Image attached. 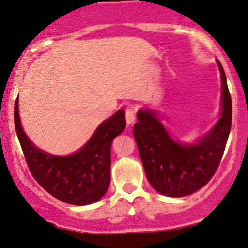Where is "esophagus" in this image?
Returning <instances> with one entry per match:
<instances>
[{
	"label": "esophagus",
	"instance_id": "1",
	"mask_svg": "<svg viewBox=\"0 0 248 248\" xmlns=\"http://www.w3.org/2000/svg\"><path fill=\"white\" fill-rule=\"evenodd\" d=\"M125 119H126V124L131 125L136 121V112L133 109H127L125 113Z\"/></svg>",
	"mask_w": 248,
	"mask_h": 248
}]
</instances>
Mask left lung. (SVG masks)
<instances>
[{
  "label": "left lung",
  "instance_id": "left-lung-1",
  "mask_svg": "<svg viewBox=\"0 0 248 248\" xmlns=\"http://www.w3.org/2000/svg\"><path fill=\"white\" fill-rule=\"evenodd\" d=\"M220 117L212 129L193 143H182L170 135L155 110L140 109L133 136L147 180L168 197H185L204 187L220 163L232 124V101L221 63Z\"/></svg>",
  "mask_w": 248,
  "mask_h": 248
}]
</instances>
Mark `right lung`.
<instances>
[{
	"mask_svg": "<svg viewBox=\"0 0 248 248\" xmlns=\"http://www.w3.org/2000/svg\"><path fill=\"white\" fill-rule=\"evenodd\" d=\"M14 121L30 172L48 193L77 206L93 204L107 193L110 185L111 144L126 126L124 110H118L103 122L87 144L69 155L43 151L28 138L19 119L18 98Z\"/></svg>",
	"mask_w": 248,
	"mask_h": 248,
	"instance_id": "obj_1",
	"label": "right lung"
}]
</instances>
